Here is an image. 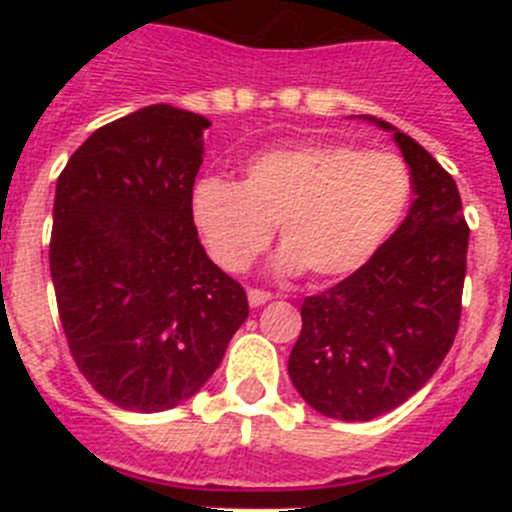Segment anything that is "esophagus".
Returning a JSON list of instances; mask_svg holds the SVG:
<instances>
[{"mask_svg": "<svg viewBox=\"0 0 512 512\" xmlns=\"http://www.w3.org/2000/svg\"><path fill=\"white\" fill-rule=\"evenodd\" d=\"M269 300H274L271 292H264V289H248V305L251 307H261L266 305Z\"/></svg>", "mask_w": 512, "mask_h": 512, "instance_id": "1", "label": "esophagus"}]
</instances>
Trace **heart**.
I'll return each mask as SVG.
<instances>
[{"instance_id":"heart-1","label":"heart","mask_w":512,"mask_h":512,"mask_svg":"<svg viewBox=\"0 0 512 512\" xmlns=\"http://www.w3.org/2000/svg\"><path fill=\"white\" fill-rule=\"evenodd\" d=\"M241 182L202 176L189 220L220 269L241 274L279 228L277 269L315 282L359 271L390 241L413 200L408 164L348 143L266 148L243 161Z\"/></svg>"}]
</instances>
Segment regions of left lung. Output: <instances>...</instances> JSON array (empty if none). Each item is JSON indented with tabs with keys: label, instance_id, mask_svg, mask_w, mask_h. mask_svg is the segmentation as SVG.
Returning a JSON list of instances; mask_svg holds the SVG:
<instances>
[{
	"label": "left lung",
	"instance_id": "left-lung-1",
	"mask_svg": "<svg viewBox=\"0 0 512 512\" xmlns=\"http://www.w3.org/2000/svg\"><path fill=\"white\" fill-rule=\"evenodd\" d=\"M361 120L392 133L415 200L369 264L302 302L289 379L336 420L390 413L436 374L459 330L467 274L469 228L449 171L390 122Z\"/></svg>",
	"mask_w": 512,
	"mask_h": 512
}]
</instances>
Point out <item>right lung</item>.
<instances>
[{
    "instance_id": "add662e5",
    "label": "right lung",
    "mask_w": 512,
    "mask_h": 512,
    "mask_svg": "<svg viewBox=\"0 0 512 512\" xmlns=\"http://www.w3.org/2000/svg\"><path fill=\"white\" fill-rule=\"evenodd\" d=\"M210 125L151 104L94 130L56 182L63 333L79 372L122 410L161 413L197 395L248 318L243 287L189 220Z\"/></svg>"
}]
</instances>
